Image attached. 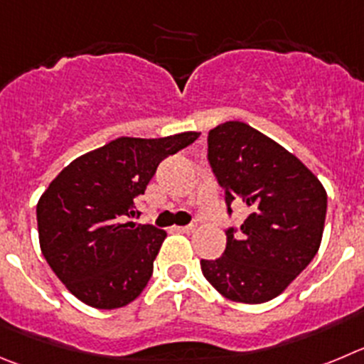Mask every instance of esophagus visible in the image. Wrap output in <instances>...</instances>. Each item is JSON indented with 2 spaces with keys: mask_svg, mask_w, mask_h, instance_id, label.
Wrapping results in <instances>:
<instances>
[{
  "mask_svg": "<svg viewBox=\"0 0 364 364\" xmlns=\"http://www.w3.org/2000/svg\"><path fill=\"white\" fill-rule=\"evenodd\" d=\"M196 228H198V226H196V224H188V226H178V232H181V233H192V232H196Z\"/></svg>",
  "mask_w": 364,
  "mask_h": 364,
  "instance_id": "1",
  "label": "esophagus"
}]
</instances>
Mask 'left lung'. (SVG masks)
I'll return each instance as SVG.
<instances>
[{"instance_id":"1","label":"left lung","mask_w":364,"mask_h":364,"mask_svg":"<svg viewBox=\"0 0 364 364\" xmlns=\"http://www.w3.org/2000/svg\"><path fill=\"white\" fill-rule=\"evenodd\" d=\"M208 161L232 203L250 215L226 230V250L201 260L206 280L232 301L264 304L311 264L327 215L320 179L282 145L244 122H224L208 132Z\"/></svg>"}]
</instances>
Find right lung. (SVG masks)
<instances>
[{
    "label": "right lung",
    "instance_id": "obj_1",
    "mask_svg": "<svg viewBox=\"0 0 364 364\" xmlns=\"http://www.w3.org/2000/svg\"><path fill=\"white\" fill-rule=\"evenodd\" d=\"M201 132L166 138L122 136L64 166L37 203L44 259L73 296L95 309H118L140 296L166 233L136 224V199L166 156Z\"/></svg>",
    "mask_w": 364,
    "mask_h": 364
}]
</instances>
